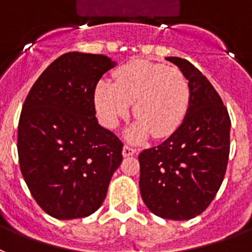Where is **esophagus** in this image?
<instances>
[{
    "label": "esophagus",
    "instance_id": "esophagus-1",
    "mask_svg": "<svg viewBox=\"0 0 252 252\" xmlns=\"http://www.w3.org/2000/svg\"><path fill=\"white\" fill-rule=\"evenodd\" d=\"M136 152H137L136 149H133V147H130V146H128V145H126L124 147H123V156H124V158H126V156L134 155Z\"/></svg>",
    "mask_w": 252,
    "mask_h": 252
}]
</instances>
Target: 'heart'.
<instances>
[{
	"mask_svg": "<svg viewBox=\"0 0 252 252\" xmlns=\"http://www.w3.org/2000/svg\"><path fill=\"white\" fill-rule=\"evenodd\" d=\"M189 97V84L179 69L132 60L114 71V83L96 84L94 101L98 119L110 129L128 116L133 103L137 119L126 136L141 142L150 133L156 138L172 134L185 119Z\"/></svg>",
	"mask_w": 252,
	"mask_h": 252,
	"instance_id": "1",
	"label": "heart"
}]
</instances>
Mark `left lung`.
Segmentation results:
<instances>
[{"instance_id":"8db88e82","label":"left lung","mask_w":252,"mask_h":252,"mask_svg":"<svg viewBox=\"0 0 252 252\" xmlns=\"http://www.w3.org/2000/svg\"><path fill=\"white\" fill-rule=\"evenodd\" d=\"M187 78L191 97L181 126L139 154V191L151 213L188 220L214 200L229 156L230 119L214 87L189 61L166 58Z\"/></svg>"}]
</instances>
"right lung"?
Segmentation results:
<instances>
[{"label": "right lung", "instance_id": "1", "mask_svg": "<svg viewBox=\"0 0 252 252\" xmlns=\"http://www.w3.org/2000/svg\"><path fill=\"white\" fill-rule=\"evenodd\" d=\"M116 63L105 55L67 52L39 75L18 128L20 170L48 215L94 214L123 160V143L97 122L94 88Z\"/></svg>", "mask_w": 252, "mask_h": 252}]
</instances>
